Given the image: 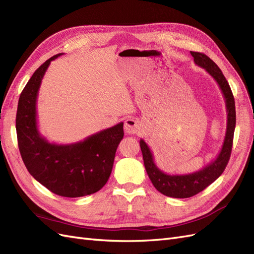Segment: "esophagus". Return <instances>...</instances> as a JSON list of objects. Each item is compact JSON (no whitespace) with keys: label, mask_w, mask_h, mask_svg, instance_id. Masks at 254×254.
<instances>
[{"label":"esophagus","mask_w":254,"mask_h":254,"mask_svg":"<svg viewBox=\"0 0 254 254\" xmlns=\"http://www.w3.org/2000/svg\"><path fill=\"white\" fill-rule=\"evenodd\" d=\"M124 129H125L126 133L134 134V133H136L141 129V124L136 120H134L133 118H128L125 121Z\"/></svg>","instance_id":"esophagus-1"}]
</instances>
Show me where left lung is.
<instances>
[{"label": "left lung", "instance_id": "obj_1", "mask_svg": "<svg viewBox=\"0 0 254 254\" xmlns=\"http://www.w3.org/2000/svg\"><path fill=\"white\" fill-rule=\"evenodd\" d=\"M195 64L203 67L216 80L224 94L227 109V130L224 143L216 159L204 166L202 170L187 175H168L159 170L153 161L152 152L144 140H140L145 170L150 181L161 194L173 198H189L200 193L224 173L231 156L233 135L236 123L235 102L231 88L217 64L206 55L198 52H190Z\"/></svg>", "mask_w": 254, "mask_h": 254}]
</instances>
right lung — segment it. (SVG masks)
<instances>
[{"instance_id": "right-lung-1", "label": "right lung", "mask_w": 254, "mask_h": 254, "mask_svg": "<svg viewBox=\"0 0 254 254\" xmlns=\"http://www.w3.org/2000/svg\"><path fill=\"white\" fill-rule=\"evenodd\" d=\"M51 57L35 71L19 98L16 129L19 150L27 171L52 193L82 197L96 193L108 181L115 151L124 136V123L102 130L83 141L59 145L50 143L37 126V97Z\"/></svg>"}]
</instances>
